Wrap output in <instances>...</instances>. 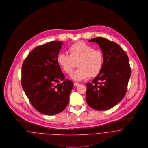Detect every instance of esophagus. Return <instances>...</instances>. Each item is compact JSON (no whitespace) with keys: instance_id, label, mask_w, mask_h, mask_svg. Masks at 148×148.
I'll list each match as a JSON object with an SVG mask.
<instances>
[{"instance_id":"esophagus-1","label":"esophagus","mask_w":148,"mask_h":148,"mask_svg":"<svg viewBox=\"0 0 148 148\" xmlns=\"http://www.w3.org/2000/svg\"><path fill=\"white\" fill-rule=\"evenodd\" d=\"M79 83H77V82H75L74 83V86H79Z\"/></svg>"}]
</instances>
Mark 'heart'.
I'll return each mask as SVG.
<instances>
[{
	"label": "heart",
	"instance_id": "obj_1",
	"mask_svg": "<svg viewBox=\"0 0 148 148\" xmlns=\"http://www.w3.org/2000/svg\"><path fill=\"white\" fill-rule=\"evenodd\" d=\"M69 54L58 53L56 61L62 70L71 75L77 66L79 68L73 72L71 77L80 81L88 77H96L101 71L104 65V57L103 52L84 42H77L68 48Z\"/></svg>",
	"mask_w": 148,
	"mask_h": 148
}]
</instances>
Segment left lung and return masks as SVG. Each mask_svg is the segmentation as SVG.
<instances>
[{
	"mask_svg": "<svg viewBox=\"0 0 148 148\" xmlns=\"http://www.w3.org/2000/svg\"><path fill=\"white\" fill-rule=\"evenodd\" d=\"M97 43L102 51L104 65L92 83H87L86 100L93 109H110L124 97L131 76L128 55L116 43L103 37L88 41Z\"/></svg>",
	"mask_w": 148,
	"mask_h": 148,
	"instance_id": "obj_1",
	"label": "left lung"
}]
</instances>
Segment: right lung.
<instances>
[{"instance_id":"1","label":"right lung","mask_w":148,"mask_h":148,"mask_svg":"<svg viewBox=\"0 0 148 148\" xmlns=\"http://www.w3.org/2000/svg\"><path fill=\"white\" fill-rule=\"evenodd\" d=\"M62 45L61 41H53L38 46L22 65L21 85L27 97L34 108L48 115L65 109L73 87L56 61Z\"/></svg>"}]
</instances>
